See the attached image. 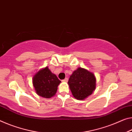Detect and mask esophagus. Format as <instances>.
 Segmentation results:
<instances>
[{
  "label": "esophagus",
  "mask_w": 132,
  "mask_h": 132,
  "mask_svg": "<svg viewBox=\"0 0 132 132\" xmlns=\"http://www.w3.org/2000/svg\"><path fill=\"white\" fill-rule=\"evenodd\" d=\"M63 81H66V82H67V81H68V77H66L65 79L63 80Z\"/></svg>",
  "instance_id": "34e87169"
}]
</instances>
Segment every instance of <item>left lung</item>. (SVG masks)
Listing matches in <instances>:
<instances>
[{
	"mask_svg": "<svg viewBox=\"0 0 132 132\" xmlns=\"http://www.w3.org/2000/svg\"><path fill=\"white\" fill-rule=\"evenodd\" d=\"M68 83L73 96L78 100H83L95 90L96 78L92 73L79 68L70 76Z\"/></svg>",
	"mask_w": 132,
	"mask_h": 132,
	"instance_id": "1",
	"label": "left lung"
}]
</instances>
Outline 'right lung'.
<instances>
[{
	"instance_id": "add662e5",
	"label": "right lung",
	"mask_w": 132,
	"mask_h": 132,
	"mask_svg": "<svg viewBox=\"0 0 132 132\" xmlns=\"http://www.w3.org/2000/svg\"><path fill=\"white\" fill-rule=\"evenodd\" d=\"M61 81L46 68L39 71L33 78V84L37 95L50 98L55 95Z\"/></svg>"
}]
</instances>
